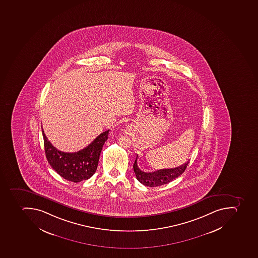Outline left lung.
<instances>
[{"label": "left lung", "mask_w": 258, "mask_h": 258, "mask_svg": "<svg viewBox=\"0 0 258 258\" xmlns=\"http://www.w3.org/2000/svg\"><path fill=\"white\" fill-rule=\"evenodd\" d=\"M138 155L134 163V171L136 175L137 179L143 185L149 187H157V186L163 185L166 183L172 181L176 179L178 176L182 175L183 171H185L186 167L188 166V161L187 163H183V165L175 168L170 169H160L153 172H145L138 167Z\"/></svg>", "instance_id": "1"}]
</instances>
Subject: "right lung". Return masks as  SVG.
Returning <instances> with one entry per match:
<instances>
[{
  "instance_id": "obj_1",
  "label": "right lung",
  "mask_w": 258,
  "mask_h": 258,
  "mask_svg": "<svg viewBox=\"0 0 258 258\" xmlns=\"http://www.w3.org/2000/svg\"><path fill=\"white\" fill-rule=\"evenodd\" d=\"M108 132L107 130L99 134L91 144L78 152L66 153L58 151L51 144L42 128L47 160L53 170L67 180L78 183L88 179L97 169L99 155L108 138Z\"/></svg>"
}]
</instances>
